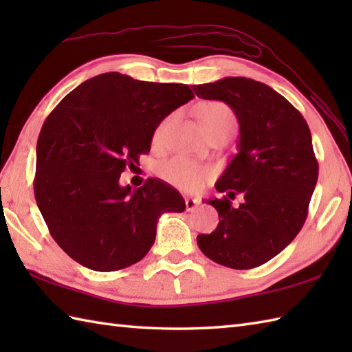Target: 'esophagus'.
I'll use <instances>...</instances> for the list:
<instances>
[{
	"mask_svg": "<svg viewBox=\"0 0 352 352\" xmlns=\"http://www.w3.org/2000/svg\"><path fill=\"white\" fill-rule=\"evenodd\" d=\"M199 203L198 198H186V208H188V212H192L193 208H195Z\"/></svg>",
	"mask_w": 352,
	"mask_h": 352,
	"instance_id": "obj_1",
	"label": "esophagus"
}]
</instances>
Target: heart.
<instances>
[{"label": "heart", "instance_id": "heart-1", "mask_svg": "<svg viewBox=\"0 0 352 352\" xmlns=\"http://www.w3.org/2000/svg\"><path fill=\"white\" fill-rule=\"evenodd\" d=\"M198 121L208 138L214 136V134L231 136L237 125L233 110L223 102H208L207 106L199 110ZM160 131L162 129L155 131V138L160 136ZM160 175L178 189L195 192L203 188L207 180H210L213 172L204 164L184 159V157H175V159H170L162 164Z\"/></svg>", "mask_w": 352, "mask_h": 352}]
</instances>
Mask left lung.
<instances>
[{
	"mask_svg": "<svg viewBox=\"0 0 352 352\" xmlns=\"http://www.w3.org/2000/svg\"><path fill=\"white\" fill-rule=\"evenodd\" d=\"M193 91L228 104L241 133L237 154L214 186L226 195L207 201L219 223L198 234V246L222 266L257 267L286 248L307 218L319 174L310 129L283 95L256 80L227 77ZM236 195L244 203L233 208Z\"/></svg>",
	"mask_w": 352,
	"mask_h": 352,
	"instance_id": "1",
	"label": "left lung"
}]
</instances>
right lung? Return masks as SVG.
<instances>
[{
  "label": "right lung",
  "instance_id": "right-lung-1",
  "mask_svg": "<svg viewBox=\"0 0 352 352\" xmlns=\"http://www.w3.org/2000/svg\"><path fill=\"white\" fill-rule=\"evenodd\" d=\"M188 85L153 83L119 72L86 80L45 119L36 146L34 197L57 245L92 271L144 258L163 213L184 212L183 197L159 178L119 184L151 149L157 126L193 98Z\"/></svg>",
  "mask_w": 352,
  "mask_h": 352
}]
</instances>
